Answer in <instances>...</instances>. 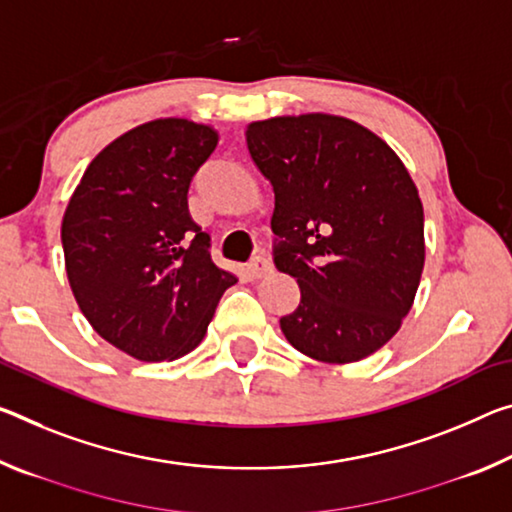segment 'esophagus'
Instances as JSON below:
<instances>
[{"mask_svg": "<svg viewBox=\"0 0 512 512\" xmlns=\"http://www.w3.org/2000/svg\"><path fill=\"white\" fill-rule=\"evenodd\" d=\"M271 262L269 259H266L264 255H259V257H255V259H250V264H248V275L253 280H257V278H262V275H266V273H271Z\"/></svg>", "mask_w": 512, "mask_h": 512, "instance_id": "esophagus-1", "label": "esophagus"}]
</instances>
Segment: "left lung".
<instances>
[{
    "label": "left lung",
    "instance_id": "1",
    "mask_svg": "<svg viewBox=\"0 0 512 512\" xmlns=\"http://www.w3.org/2000/svg\"><path fill=\"white\" fill-rule=\"evenodd\" d=\"M248 152L275 193L273 262L296 278L282 316L307 358L348 364L399 332L424 271V207L408 168L355 120L275 116L246 129Z\"/></svg>",
    "mask_w": 512,
    "mask_h": 512
}]
</instances>
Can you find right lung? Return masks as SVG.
Masks as SVG:
<instances>
[{"label":"right lung","mask_w":512,"mask_h":512,"mask_svg":"<svg viewBox=\"0 0 512 512\" xmlns=\"http://www.w3.org/2000/svg\"><path fill=\"white\" fill-rule=\"evenodd\" d=\"M214 127L157 118L111 141L66 207L61 243L81 314L141 362L177 360L205 337L237 278L209 257L186 193L216 150Z\"/></svg>","instance_id":"1"}]
</instances>
